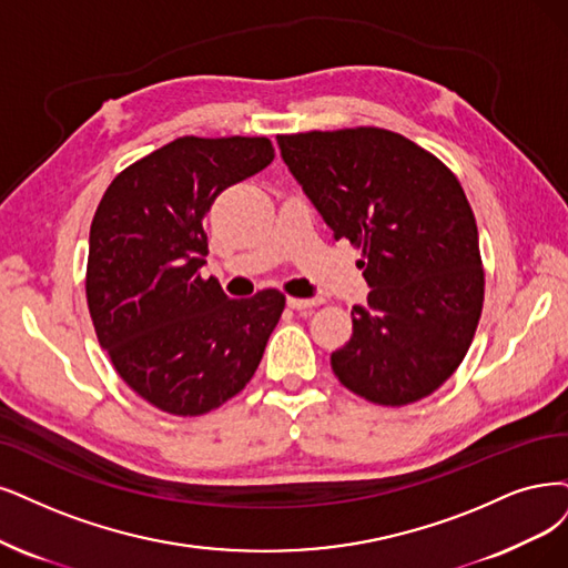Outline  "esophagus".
I'll return each instance as SVG.
<instances>
[{
    "mask_svg": "<svg viewBox=\"0 0 568 568\" xmlns=\"http://www.w3.org/2000/svg\"><path fill=\"white\" fill-rule=\"evenodd\" d=\"M318 304H323V300H302V297H290L287 300V306L295 308V311H306V308H313Z\"/></svg>",
    "mask_w": 568,
    "mask_h": 568,
    "instance_id": "34e87169",
    "label": "esophagus"
}]
</instances>
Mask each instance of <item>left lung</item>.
Returning <instances> with one entry per match:
<instances>
[{
    "mask_svg": "<svg viewBox=\"0 0 568 568\" xmlns=\"http://www.w3.org/2000/svg\"><path fill=\"white\" fill-rule=\"evenodd\" d=\"M281 154L332 229L363 250L372 287L332 372L382 407L424 400L464 363L485 304L473 207L449 168L376 125L278 135Z\"/></svg>",
    "mask_w": 568,
    "mask_h": 568,
    "instance_id": "left-lung-1",
    "label": "left lung"
}]
</instances>
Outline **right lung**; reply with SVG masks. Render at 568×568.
I'll return each instance as SVG.
<instances>
[{
  "instance_id": "right-lung-1",
  "label": "right lung",
  "mask_w": 568,
  "mask_h": 568,
  "mask_svg": "<svg viewBox=\"0 0 568 568\" xmlns=\"http://www.w3.org/2000/svg\"><path fill=\"white\" fill-rule=\"evenodd\" d=\"M273 156L264 135H184L123 168L98 203L87 264L98 342L165 414L201 416L239 395L281 321L283 292L229 300L201 276L210 205Z\"/></svg>"
}]
</instances>
